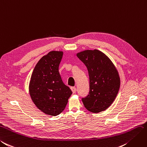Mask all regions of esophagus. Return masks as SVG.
<instances>
[{"label":"esophagus","instance_id":"34e87169","mask_svg":"<svg viewBox=\"0 0 147 147\" xmlns=\"http://www.w3.org/2000/svg\"><path fill=\"white\" fill-rule=\"evenodd\" d=\"M70 89H71V90L72 91V92H73V93H75V92H76V91H77V89H76V88H75V87H74V86H72V87H71L70 88Z\"/></svg>","mask_w":147,"mask_h":147}]
</instances>
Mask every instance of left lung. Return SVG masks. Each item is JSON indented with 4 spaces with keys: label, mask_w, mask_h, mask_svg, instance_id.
Masks as SVG:
<instances>
[{
    "label": "left lung",
    "mask_w": 147,
    "mask_h": 147,
    "mask_svg": "<svg viewBox=\"0 0 147 147\" xmlns=\"http://www.w3.org/2000/svg\"><path fill=\"white\" fill-rule=\"evenodd\" d=\"M88 70L89 93L82 99L85 108L98 113L113 102L120 87L117 70L110 59L101 51L86 50L77 54Z\"/></svg>",
    "instance_id": "obj_1"
}]
</instances>
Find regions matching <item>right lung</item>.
<instances>
[{"instance_id":"obj_1","label":"right lung","mask_w":147,"mask_h":147,"mask_svg":"<svg viewBox=\"0 0 147 147\" xmlns=\"http://www.w3.org/2000/svg\"><path fill=\"white\" fill-rule=\"evenodd\" d=\"M62 51H51L36 65L29 85L32 101L46 114L57 116L64 110L72 92L62 82L59 66Z\"/></svg>"}]
</instances>
